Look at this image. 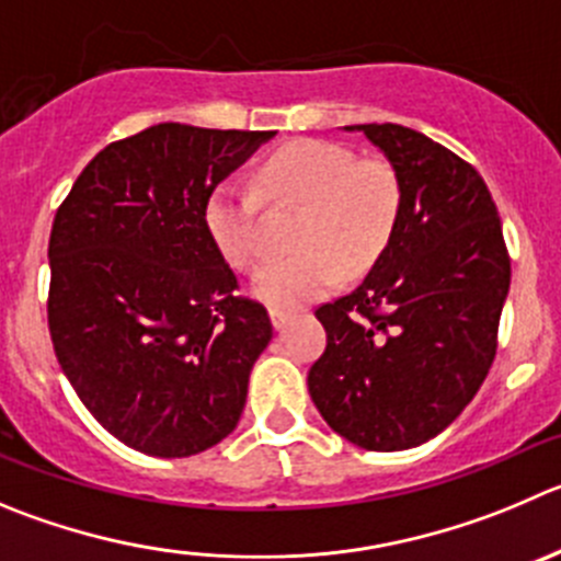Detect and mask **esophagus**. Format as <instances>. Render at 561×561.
<instances>
[{
	"label": "esophagus",
	"instance_id": "1",
	"mask_svg": "<svg viewBox=\"0 0 561 561\" xmlns=\"http://www.w3.org/2000/svg\"><path fill=\"white\" fill-rule=\"evenodd\" d=\"M270 317H272V324H275V330H280V328H286V322H289V319H291V313L289 311H280V308H272Z\"/></svg>",
	"mask_w": 561,
	"mask_h": 561
}]
</instances>
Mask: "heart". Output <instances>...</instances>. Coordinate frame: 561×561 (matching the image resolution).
<instances>
[{"mask_svg": "<svg viewBox=\"0 0 561 561\" xmlns=\"http://www.w3.org/2000/svg\"><path fill=\"white\" fill-rule=\"evenodd\" d=\"M259 192L222 181L206 201V231L228 264L250 270L264 255L261 198L275 209L295 206V255L259 270L253 291L266 306L291 311L317 300L344 275H364L386 255L404 209L397 164L357 157L333 140H291L272 151L255 175Z\"/></svg>", "mask_w": 561, "mask_h": 561, "instance_id": "heart-1", "label": "heart"}]
</instances>
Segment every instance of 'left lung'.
<instances>
[{
  "instance_id": "8db88e82",
  "label": "left lung",
  "mask_w": 561,
  "mask_h": 561,
  "mask_svg": "<svg viewBox=\"0 0 561 561\" xmlns=\"http://www.w3.org/2000/svg\"><path fill=\"white\" fill-rule=\"evenodd\" d=\"M357 129L397 164L404 209L364 284L317 308L328 346L308 391L350 444L399 451L444 432L477 397L499 350L510 253L471 162L408 126Z\"/></svg>"
}]
</instances>
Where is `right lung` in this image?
Segmentation results:
<instances>
[{
    "label": "right lung",
    "mask_w": 561,
    "mask_h": 561,
    "mask_svg": "<svg viewBox=\"0 0 561 561\" xmlns=\"http://www.w3.org/2000/svg\"><path fill=\"white\" fill-rule=\"evenodd\" d=\"M275 131L157 124L90 159L49 237V333L93 419L129 449L190 457L233 432L272 339L204 209Z\"/></svg>",
    "instance_id": "add662e5"
}]
</instances>
